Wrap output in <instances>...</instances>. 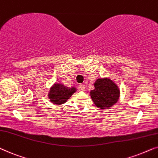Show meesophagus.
Listing matches in <instances>:
<instances>
[{
  "label": "esophagus",
  "mask_w": 158,
  "mask_h": 158,
  "mask_svg": "<svg viewBox=\"0 0 158 158\" xmlns=\"http://www.w3.org/2000/svg\"><path fill=\"white\" fill-rule=\"evenodd\" d=\"M79 89H80V90H81V91H85V86L83 84H80V85H79Z\"/></svg>",
  "instance_id": "esophagus-1"
}]
</instances>
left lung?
Returning a JSON list of instances; mask_svg holds the SVG:
<instances>
[{"mask_svg": "<svg viewBox=\"0 0 158 158\" xmlns=\"http://www.w3.org/2000/svg\"><path fill=\"white\" fill-rule=\"evenodd\" d=\"M94 85V89L90 92V95L97 107L105 109L113 106L117 102L120 91L112 80L108 78L98 79Z\"/></svg>", "mask_w": 158, "mask_h": 158, "instance_id": "left-lung-1", "label": "left lung"}]
</instances>
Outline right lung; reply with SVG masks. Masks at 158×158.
<instances>
[{"instance_id": "obj_1", "label": "right lung", "mask_w": 158, "mask_h": 158, "mask_svg": "<svg viewBox=\"0 0 158 158\" xmlns=\"http://www.w3.org/2000/svg\"><path fill=\"white\" fill-rule=\"evenodd\" d=\"M75 92L74 87L69 88L61 84H55L50 89L48 97L52 103L60 105L66 102Z\"/></svg>"}]
</instances>
